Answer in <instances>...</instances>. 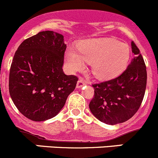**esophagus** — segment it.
Here are the masks:
<instances>
[{
  "mask_svg": "<svg viewBox=\"0 0 158 158\" xmlns=\"http://www.w3.org/2000/svg\"><path fill=\"white\" fill-rule=\"evenodd\" d=\"M85 85V81L83 78H80L77 83V88H81Z\"/></svg>",
  "mask_w": 158,
  "mask_h": 158,
  "instance_id": "1",
  "label": "esophagus"
}]
</instances>
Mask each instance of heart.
<instances>
[{"mask_svg": "<svg viewBox=\"0 0 158 158\" xmlns=\"http://www.w3.org/2000/svg\"><path fill=\"white\" fill-rule=\"evenodd\" d=\"M130 57V49L126 44L108 37L83 40L78 49L69 48L65 52L68 67L79 71L90 63L94 75L101 80L114 78L125 68Z\"/></svg>", "mask_w": 158, "mask_h": 158, "instance_id": "1", "label": "heart"}]
</instances>
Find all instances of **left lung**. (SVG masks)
<instances>
[{
  "label": "left lung",
  "mask_w": 158,
  "mask_h": 158,
  "mask_svg": "<svg viewBox=\"0 0 158 158\" xmlns=\"http://www.w3.org/2000/svg\"><path fill=\"white\" fill-rule=\"evenodd\" d=\"M134 54L127 69L116 78L93 84L94 98L89 104L94 116L110 125L125 122L140 107L146 90L147 71L140 51L131 42Z\"/></svg>",
  "instance_id": "8db88e82"
}]
</instances>
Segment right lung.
Segmentation results:
<instances>
[{
	"mask_svg": "<svg viewBox=\"0 0 158 158\" xmlns=\"http://www.w3.org/2000/svg\"><path fill=\"white\" fill-rule=\"evenodd\" d=\"M67 45L63 35L51 31L24 40L15 52L9 74L10 96L28 119L55 117L74 91L77 77L63 71Z\"/></svg>",
	"mask_w": 158,
	"mask_h": 158,
	"instance_id": "1",
	"label": "right lung"
}]
</instances>
